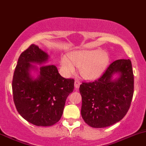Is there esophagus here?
<instances>
[{
    "label": "esophagus",
    "mask_w": 146,
    "mask_h": 146,
    "mask_svg": "<svg viewBox=\"0 0 146 146\" xmlns=\"http://www.w3.org/2000/svg\"><path fill=\"white\" fill-rule=\"evenodd\" d=\"M80 85H81V83H80V81H78V80H76L74 82V87H75V88H76V90H78V89H79Z\"/></svg>",
    "instance_id": "1"
}]
</instances>
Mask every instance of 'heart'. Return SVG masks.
<instances>
[{
  "instance_id": "b5f03b06",
  "label": "heart",
  "mask_w": 146,
  "mask_h": 146,
  "mask_svg": "<svg viewBox=\"0 0 146 146\" xmlns=\"http://www.w3.org/2000/svg\"><path fill=\"white\" fill-rule=\"evenodd\" d=\"M110 61L109 54L102 49L82 50L75 51L70 56H62L60 65L66 73H72L75 65L81 67L84 77L95 79L100 77L105 71Z\"/></svg>"
}]
</instances>
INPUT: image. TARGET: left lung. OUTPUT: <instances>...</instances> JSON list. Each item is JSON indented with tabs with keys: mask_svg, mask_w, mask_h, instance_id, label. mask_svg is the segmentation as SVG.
Returning a JSON list of instances; mask_svg holds the SVG:
<instances>
[{
	"mask_svg": "<svg viewBox=\"0 0 146 146\" xmlns=\"http://www.w3.org/2000/svg\"><path fill=\"white\" fill-rule=\"evenodd\" d=\"M118 73L119 78L112 79ZM81 116L89 126L103 128L117 123L129 110L134 94V74L129 59L117 60L93 82L80 85Z\"/></svg>",
	"mask_w": 146,
	"mask_h": 146,
	"instance_id": "obj_1",
	"label": "left lung"
}]
</instances>
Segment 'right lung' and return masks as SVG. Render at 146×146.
Returning a JSON list of instances; mask_svg holds the SVG:
<instances>
[{"mask_svg":"<svg viewBox=\"0 0 146 146\" xmlns=\"http://www.w3.org/2000/svg\"><path fill=\"white\" fill-rule=\"evenodd\" d=\"M48 55L31 44L18 59L12 80V93L19 113L36 126H51L60 120L65 101L74 90V80L60 76L54 65H46ZM32 63L42 65L34 79ZM38 71V70H37Z\"/></svg>","mask_w":146,"mask_h":146,"instance_id":"obj_1","label":"right lung"}]
</instances>
